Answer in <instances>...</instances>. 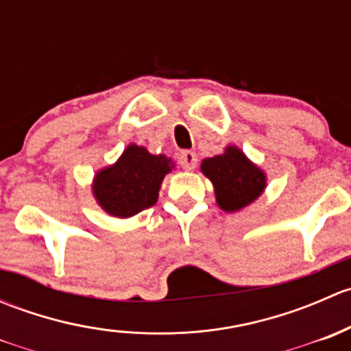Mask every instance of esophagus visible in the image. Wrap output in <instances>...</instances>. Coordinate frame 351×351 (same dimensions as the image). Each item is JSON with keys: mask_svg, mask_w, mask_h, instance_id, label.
I'll use <instances>...</instances> for the list:
<instances>
[{"mask_svg": "<svg viewBox=\"0 0 351 351\" xmlns=\"http://www.w3.org/2000/svg\"><path fill=\"white\" fill-rule=\"evenodd\" d=\"M197 161H198L197 154L193 153V151H183V153L180 154V165H182V168L186 169V171L195 169Z\"/></svg>", "mask_w": 351, "mask_h": 351, "instance_id": "1", "label": "esophagus"}]
</instances>
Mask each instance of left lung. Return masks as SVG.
<instances>
[{
  "label": "left lung",
  "instance_id": "1",
  "mask_svg": "<svg viewBox=\"0 0 351 351\" xmlns=\"http://www.w3.org/2000/svg\"><path fill=\"white\" fill-rule=\"evenodd\" d=\"M200 169L214 185L215 200L224 212H238L253 204L267 186L265 173L236 146L204 159Z\"/></svg>",
  "mask_w": 351,
  "mask_h": 351
}]
</instances>
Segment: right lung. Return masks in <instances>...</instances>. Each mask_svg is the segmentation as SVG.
Returning <instances> with one entry per match:
<instances>
[{
    "label": "right lung",
    "mask_w": 351,
    "mask_h": 351,
    "mask_svg": "<svg viewBox=\"0 0 351 351\" xmlns=\"http://www.w3.org/2000/svg\"><path fill=\"white\" fill-rule=\"evenodd\" d=\"M173 166L165 154H151L146 147L130 144L115 165L97 173L93 195L107 214L132 217L158 202L162 178Z\"/></svg>",
    "instance_id": "right-lung-1"
}]
</instances>
